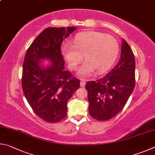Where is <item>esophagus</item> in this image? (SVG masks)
<instances>
[{
    "label": "esophagus",
    "instance_id": "1",
    "mask_svg": "<svg viewBox=\"0 0 155 155\" xmlns=\"http://www.w3.org/2000/svg\"><path fill=\"white\" fill-rule=\"evenodd\" d=\"M85 85H86V82L85 81H84V80H82L80 82V86H82V87H84V86H85Z\"/></svg>",
    "mask_w": 155,
    "mask_h": 155
}]
</instances>
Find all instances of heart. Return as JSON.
Returning <instances> with one entry per match:
<instances>
[{
  "mask_svg": "<svg viewBox=\"0 0 155 155\" xmlns=\"http://www.w3.org/2000/svg\"><path fill=\"white\" fill-rule=\"evenodd\" d=\"M118 43L114 37L102 32L88 31L78 34L72 43H64L62 53L68 65L75 69L82 61L83 56L86 61L78 71L81 78H87L97 70L103 73L112 67L117 57Z\"/></svg>",
  "mask_w": 155,
  "mask_h": 155,
  "instance_id": "heart-1",
  "label": "heart"
}]
</instances>
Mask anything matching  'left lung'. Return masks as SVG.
Segmentation results:
<instances>
[{
    "label": "left lung",
    "mask_w": 155,
    "mask_h": 155,
    "mask_svg": "<svg viewBox=\"0 0 155 155\" xmlns=\"http://www.w3.org/2000/svg\"><path fill=\"white\" fill-rule=\"evenodd\" d=\"M135 56L123 39L120 58L116 66L104 78L86 84L88 112L100 121L110 120L120 112L135 88Z\"/></svg>",
    "instance_id": "obj_1"
}]
</instances>
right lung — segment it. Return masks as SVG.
Returning a JSON list of instances; mask_svg holds the SVG:
<instances>
[{
	"mask_svg": "<svg viewBox=\"0 0 155 155\" xmlns=\"http://www.w3.org/2000/svg\"><path fill=\"white\" fill-rule=\"evenodd\" d=\"M76 27L47 28L30 45L24 57L21 85L34 112L49 123L67 116V102L80 88V80L64 70L61 54L63 40ZM51 62L44 64V60Z\"/></svg>",
	"mask_w": 155,
	"mask_h": 155,
	"instance_id": "1",
	"label": "right lung"
}]
</instances>
